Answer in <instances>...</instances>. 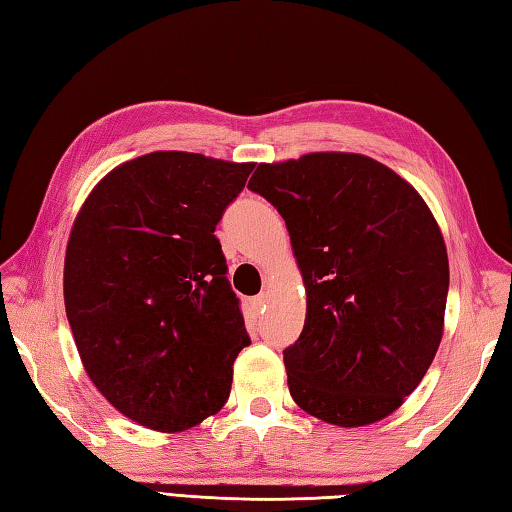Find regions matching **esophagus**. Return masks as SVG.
<instances>
[{"label": "esophagus", "mask_w": 512, "mask_h": 512, "mask_svg": "<svg viewBox=\"0 0 512 512\" xmlns=\"http://www.w3.org/2000/svg\"><path fill=\"white\" fill-rule=\"evenodd\" d=\"M252 307L256 311H263L267 307V294H258L254 300H252Z\"/></svg>", "instance_id": "1"}]
</instances>
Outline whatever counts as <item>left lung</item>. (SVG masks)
Returning <instances> with one entry per match:
<instances>
[{"mask_svg": "<svg viewBox=\"0 0 512 512\" xmlns=\"http://www.w3.org/2000/svg\"><path fill=\"white\" fill-rule=\"evenodd\" d=\"M247 187L285 218L305 283V327L283 351L291 398L342 429L384 420L444 333L448 256L429 205L356 152L258 163Z\"/></svg>", "mask_w": 512, "mask_h": 512, "instance_id": "left-lung-1", "label": "left lung"}]
</instances>
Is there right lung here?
<instances>
[{
	"instance_id": "1",
	"label": "right lung",
	"mask_w": 512,
	"mask_h": 512,
	"mask_svg": "<svg viewBox=\"0 0 512 512\" xmlns=\"http://www.w3.org/2000/svg\"><path fill=\"white\" fill-rule=\"evenodd\" d=\"M254 163L159 150L110 170L72 223L66 316L88 378L145 429L223 409L249 344L214 236Z\"/></svg>"
}]
</instances>
